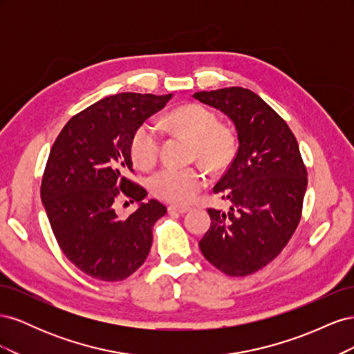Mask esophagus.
I'll return each mask as SVG.
<instances>
[{"label": "esophagus", "instance_id": "esophagus-1", "mask_svg": "<svg viewBox=\"0 0 354 354\" xmlns=\"http://www.w3.org/2000/svg\"><path fill=\"white\" fill-rule=\"evenodd\" d=\"M169 212H178V214H185L187 211H190V207L187 205H177V203H173V205L168 207Z\"/></svg>", "mask_w": 354, "mask_h": 354}]
</instances>
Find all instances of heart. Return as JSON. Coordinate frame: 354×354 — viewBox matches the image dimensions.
<instances>
[{
    "label": "heart",
    "instance_id": "1",
    "mask_svg": "<svg viewBox=\"0 0 354 354\" xmlns=\"http://www.w3.org/2000/svg\"><path fill=\"white\" fill-rule=\"evenodd\" d=\"M171 130L194 138V155L211 168H221L236 152V138L229 128L220 125L216 112L199 103H189L171 111L167 118ZM160 131L152 121L137 127L131 137L130 152L133 162L142 169L153 167L159 155ZM207 174L199 167L178 168L167 165L149 180V186L160 199L189 202L207 186Z\"/></svg>",
    "mask_w": 354,
    "mask_h": 354
}]
</instances>
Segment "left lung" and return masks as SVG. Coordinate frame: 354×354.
I'll return each mask as SVG.
<instances>
[{
	"instance_id": "obj_1",
	"label": "left lung",
	"mask_w": 354,
	"mask_h": 354,
	"mask_svg": "<svg viewBox=\"0 0 354 354\" xmlns=\"http://www.w3.org/2000/svg\"><path fill=\"white\" fill-rule=\"evenodd\" d=\"M233 121L239 147L214 186L229 211L208 208L211 226L199 241L203 257L229 276H246L273 261L303 212L307 169L291 128L251 90L195 93Z\"/></svg>"
}]
</instances>
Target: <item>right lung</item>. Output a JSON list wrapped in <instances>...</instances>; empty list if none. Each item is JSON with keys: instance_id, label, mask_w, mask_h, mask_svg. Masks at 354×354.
I'll use <instances>...</instances> for the list:
<instances>
[{"instance_id": "right-lung-1", "label": "right lung", "mask_w": 354, "mask_h": 354, "mask_svg": "<svg viewBox=\"0 0 354 354\" xmlns=\"http://www.w3.org/2000/svg\"><path fill=\"white\" fill-rule=\"evenodd\" d=\"M171 95L104 97L72 116L51 147L41 199L60 250L94 279L124 281L151 251L153 224L167 208L155 199L142 202L146 189L127 177L134 173L130 143L137 127ZM122 197L141 203L124 221L114 212V202Z\"/></svg>"}]
</instances>
